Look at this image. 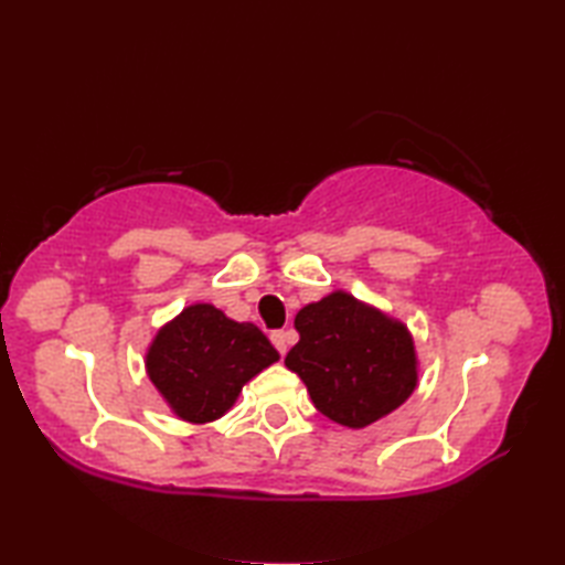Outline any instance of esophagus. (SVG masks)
<instances>
[{
  "label": "esophagus",
  "mask_w": 565,
  "mask_h": 565,
  "mask_svg": "<svg viewBox=\"0 0 565 565\" xmlns=\"http://www.w3.org/2000/svg\"><path fill=\"white\" fill-rule=\"evenodd\" d=\"M269 340H271V344L276 347V352L286 354V344H289V340H286V332H284V330H274V332L269 334Z\"/></svg>",
  "instance_id": "obj_1"
}]
</instances>
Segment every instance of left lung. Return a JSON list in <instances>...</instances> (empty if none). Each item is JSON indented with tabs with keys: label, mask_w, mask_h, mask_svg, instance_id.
<instances>
[{
	"label": "left lung",
	"mask_w": 565,
	"mask_h": 565,
	"mask_svg": "<svg viewBox=\"0 0 565 565\" xmlns=\"http://www.w3.org/2000/svg\"><path fill=\"white\" fill-rule=\"evenodd\" d=\"M301 340L284 364L301 376L318 411L344 427H366L403 405L417 386L415 344L401 322L330 294L296 316Z\"/></svg>",
	"instance_id": "1"
}]
</instances>
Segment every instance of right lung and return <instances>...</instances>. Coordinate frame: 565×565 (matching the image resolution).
<instances>
[{
	"mask_svg": "<svg viewBox=\"0 0 565 565\" xmlns=\"http://www.w3.org/2000/svg\"><path fill=\"white\" fill-rule=\"evenodd\" d=\"M279 359L259 328L196 303L164 326L148 352V376L189 423H211L231 411L245 383Z\"/></svg>",
	"mask_w": 565,
	"mask_h": 565,
	"instance_id": "add662e5",
	"label": "right lung"
}]
</instances>
